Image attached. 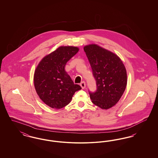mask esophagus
<instances>
[{
    "label": "esophagus",
    "instance_id": "34e87169",
    "mask_svg": "<svg viewBox=\"0 0 158 158\" xmlns=\"http://www.w3.org/2000/svg\"><path fill=\"white\" fill-rule=\"evenodd\" d=\"M80 85H81V86L82 87V89L85 88V87H86V84H85V82L84 81H83V82L81 83H80Z\"/></svg>",
    "mask_w": 158,
    "mask_h": 158
}]
</instances>
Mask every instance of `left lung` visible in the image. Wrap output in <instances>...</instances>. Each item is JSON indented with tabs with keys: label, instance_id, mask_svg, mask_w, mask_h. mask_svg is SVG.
I'll return each instance as SVG.
<instances>
[{
	"label": "left lung",
	"instance_id": "left-lung-1",
	"mask_svg": "<svg viewBox=\"0 0 158 158\" xmlns=\"http://www.w3.org/2000/svg\"><path fill=\"white\" fill-rule=\"evenodd\" d=\"M89 61L97 90H89L92 102L107 110L118 102L127 85V72L120 59L110 51L96 45L84 47Z\"/></svg>",
	"mask_w": 158,
	"mask_h": 158
}]
</instances>
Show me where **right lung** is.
<instances>
[{
	"instance_id": "obj_1",
	"label": "right lung",
	"mask_w": 158,
	"mask_h": 158,
	"mask_svg": "<svg viewBox=\"0 0 158 158\" xmlns=\"http://www.w3.org/2000/svg\"><path fill=\"white\" fill-rule=\"evenodd\" d=\"M78 51L76 47H60L44 57L36 68L34 77L36 92L45 104L53 108L66 106L76 91L82 89L64 70L67 62Z\"/></svg>"
}]
</instances>
